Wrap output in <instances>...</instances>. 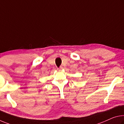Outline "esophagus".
<instances>
[{"label":"esophagus","mask_w":124,"mask_h":124,"mask_svg":"<svg viewBox=\"0 0 124 124\" xmlns=\"http://www.w3.org/2000/svg\"><path fill=\"white\" fill-rule=\"evenodd\" d=\"M62 69H63L62 67H60L59 68H57V70H61Z\"/></svg>","instance_id":"esophagus-1"}]
</instances>
